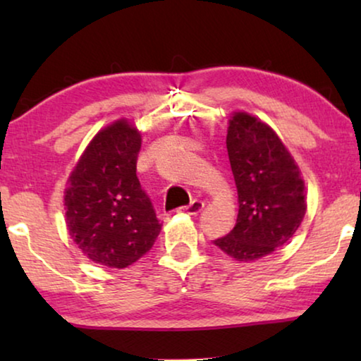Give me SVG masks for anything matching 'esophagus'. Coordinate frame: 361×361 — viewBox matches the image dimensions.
Instances as JSON below:
<instances>
[{
	"mask_svg": "<svg viewBox=\"0 0 361 361\" xmlns=\"http://www.w3.org/2000/svg\"><path fill=\"white\" fill-rule=\"evenodd\" d=\"M204 207H205V204L202 200H192L189 205H185V207H180V212H185V214H189V215H197V214H200L202 210H204Z\"/></svg>",
	"mask_w": 361,
	"mask_h": 361,
	"instance_id": "esophagus-1",
	"label": "esophagus"
}]
</instances>
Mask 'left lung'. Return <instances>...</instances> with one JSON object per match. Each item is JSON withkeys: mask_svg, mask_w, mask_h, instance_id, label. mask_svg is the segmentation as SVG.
Segmentation results:
<instances>
[{"mask_svg": "<svg viewBox=\"0 0 361 361\" xmlns=\"http://www.w3.org/2000/svg\"><path fill=\"white\" fill-rule=\"evenodd\" d=\"M226 151L238 192V219L214 245L238 261L263 258L299 228L305 215L304 180L278 135L246 113L231 116Z\"/></svg>", "mask_w": 361, "mask_h": 361, "instance_id": "obj_1", "label": "left lung"}]
</instances>
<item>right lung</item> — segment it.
<instances>
[{"instance_id":"right-lung-1","label":"right lung","mask_w":361,"mask_h":361,"mask_svg":"<svg viewBox=\"0 0 361 361\" xmlns=\"http://www.w3.org/2000/svg\"><path fill=\"white\" fill-rule=\"evenodd\" d=\"M141 136L125 120L93 137L63 197L68 233L82 253L108 268H126L152 248L161 231L136 176Z\"/></svg>"}]
</instances>
